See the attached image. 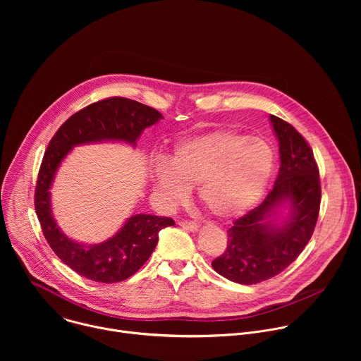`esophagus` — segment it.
<instances>
[{
  "mask_svg": "<svg viewBox=\"0 0 361 361\" xmlns=\"http://www.w3.org/2000/svg\"><path fill=\"white\" fill-rule=\"evenodd\" d=\"M178 224L184 228V230H187V231H198V228H200V226L197 224V223H194V221H188V220H181V221H178Z\"/></svg>",
  "mask_w": 361,
  "mask_h": 361,
  "instance_id": "obj_1",
  "label": "esophagus"
}]
</instances>
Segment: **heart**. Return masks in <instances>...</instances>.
Wrapping results in <instances>:
<instances>
[{"mask_svg": "<svg viewBox=\"0 0 361 361\" xmlns=\"http://www.w3.org/2000/svg\"><path fill=\"white\" fill-rule=\"evenodd\" d=\"M274 170V149L262 137L220 128L178 140L170 159L152 166L154 190L169 204L183 201L191 185L220 220L248 213L260 201Z\"/></svg>", "mask_w": 361, "mask_h": 361, "instance_id": "heart-1", "label": "heart"}]
</instances>
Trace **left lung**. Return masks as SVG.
Returning <instances> with one entry per match:
<instances>
[{
  "label": "left lung",
  "instance_id": "8db88e82",
  "mask_svg": "<svg viewBox=\"0 0 361 361\" xmlns=\"http://www.w3.org/2000/svg\"><path fill=\"white\" fill-rule=\"evenodd\" d=\"M270 123L281 163L274 187L259 207L235 220L224 254L212 263L238 284L262 283L286 270L312 238L320 210V176L310 145L284 120L270 116Z\"/></svg>",
  "mask_w": 361,
  "mask_h": 361
}]
</instances>
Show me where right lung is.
<instances>
[{"label":"right lung","instance_id":"obj_1","mask_svg":"<svg viewBox=\"0 0 361 361\" xmlns=\"http://www.w3.org/2000/svg\"><path fill=\"white\" fill-rule=\"evenodd\" d=\"M163 118L157 110L138 101L113 97L71 116L48 144L37 180L35 212L44 237L59 259L88 280L118 283L131 277L149 259L159 243L160 230L174 221L169 217L135 214L106 241L78 243L63 233L51 209L49 190L56 174L74 147L107 141L135 147L142 131Z\"/></svg>","mask_w":361,"mask_h":361}]
</instances>
